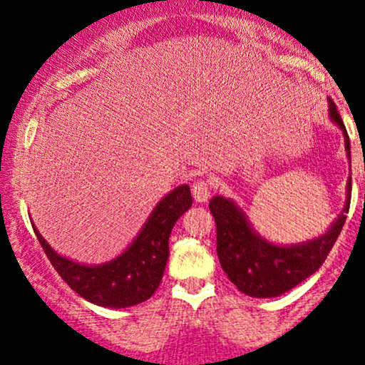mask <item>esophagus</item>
Instances as JSON below:
<instances>
[{
    "instance_id": "34e87169",
    "label": "esophagus",
    "mask_w": 365,
    "mask_h": 365,
    "mask_svg": "<svg viewBox=\"0 0 365 365\" xmlns=\"http://www.w3.org/2000/svg\"><path fill=\"white\" fill-rule=\"evenodd\" d=\"M210 194H212V183L208 180L200 178L194 182L192 185V197L197 203H205V201L210 200Z\"/></svg>"
}]
</instances>
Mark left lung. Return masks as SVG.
<instances>
[{
	"label": "left lung",
	"instance_id": "obj_1",
	"mask_svg": "<svg viewBox=\"0 0 365 365\" xmlns=\"http://www.w3.org/2000/svg\"><path fill=\"white\" fill-rule=\"evenodd\" d=\"M330 118L342 128L344 146L349 157V138L336 104L329 101ZM351 201V178L348 180V197L342 213L323 237L307 244L279 247L257 237L244 213L226 197L215 196L210 212L217 226V256L227 279L242 293L256 298L277 297L289 292L314 274L332 251Z\"/></svg>",
	"mask_w": 365,
	"mask_h": 365
}]
</instances>
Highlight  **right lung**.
Segmentation results:
<instances>
[{
  "instance_id": "right-lung-1",
  "label": "right lung",
  "mask_w": 365,
  "mask_h": 365,
  "mask_svg": "<svg viewBox=\"0 0 365 365\" xmlns=\"http://www.w3.org/2000/svg\"><path fill=\"white\" fill-rule=\"evenodd\" d=\"M190 206V187H176L155 206L130 247L98 267H86L60 256L38 231L35 233L53 267L73 292L102 307H130L148 300L159 288L169 256V235L178 217Z\"/></svg>"
}]
</instances>
